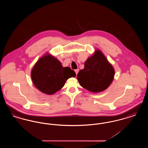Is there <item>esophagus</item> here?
Here are the masks:
<instances>
[{"label":"esophagus","mask_w":148,"mask_h":148,"mask_svg":"<svg viewBox=\"0 0 148 148\" xmlns=\"http://www.w3.org/2000/svg\"><path fill=\"white\" fill-rule=\"evenodd\" d=\"M79 69H75V73H76V74L77 75V73H78V72H79Z\"/></svg>","instance_id":"1"}]
</instances>
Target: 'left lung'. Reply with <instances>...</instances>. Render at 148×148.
Here are the masks:
<instances>
[{
  "instance_id": "8db88e82",
  "label": "left lung",
  "mask_w": 148,
  "mask_h": 148,
  "mask_svg": "<svg viewBox=\"0 0 148 148\" xmlns=\"http://www.w3.org/2000/svg\"><path fill=\"white\" fill-rule=\"evenodd\" d=\"M114 74L113 66L98 50L85 62L84 68L79 71L77 79L80 85L86 90L99 92L109 87Z\"/></svg>"
}]
</instances>
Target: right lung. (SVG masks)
Returning <instances> with one entry per match:
<instances>
[{
  "instance_id": "right-lung-1",
  "label": "right lung",
  "mask_w": 148,
  "mask_h": 148,
  "mask_svg": "<svg viewBox=\"0 0 148 148\" xmlns=\"http://www.w3.org/2000/svg\"><path fill=\"white\" fill-rule=\"evenodd\" d=\"M75 75L74 71L69 67L63 68L57 59L50 55L41 58L31 73L32 81L36 88L48 95L59 91L68 79Z\"/></svg>"
}]
</instances>
